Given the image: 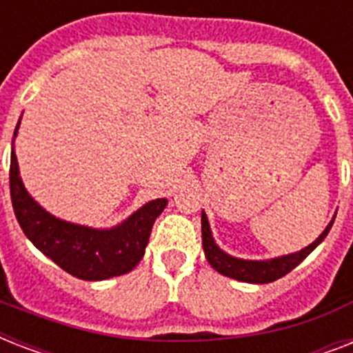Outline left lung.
Masks as SVG:
<instances>
[{
  "label": "left lung",
  "mask_w": 353,
  "mask_h": 353,
  "mask_svg": "<svg viewBox=\"0 0 353 353\" xmlns=\"http://www.w3.org/2000/svg\"><path fill=\"white\" fill-rule=\"evenodd\" d=\"M334 220L330 221L328 227L324 229L323 234L319 236L317 240L310 243L307 247H304V249H301L299 252H291V254L271 258V260H243V258H236L231 256V254H227L225 251H221L220 247L216 245L212 232H210L207 214L201 212V240H203L205 256H207L210 265L218 273L223 274V276L240 280V282H249V284H269V282L282 279L284 274L293 271L328 236L330 229L334 225Z\"/></svg>",
  "instance_id": "1"
}]
</instances>
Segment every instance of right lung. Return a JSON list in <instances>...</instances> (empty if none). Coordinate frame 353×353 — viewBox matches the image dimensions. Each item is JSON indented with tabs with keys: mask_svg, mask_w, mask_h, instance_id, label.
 Wrapping results in <instances>:
<instances>
[{
	"mask_svg": "<svg viewBox=\"0 0 353 353\" xmlns=\"http://www.w3.org/2000/svg\"><path fill=\"white\" fill-rule=\"evenodd\" d=\"M18 128L19 122L14 137L18 135ZM8 176L14 214L25 236L47 258L80 280H106L130 273L144 256L152 225L168 203L165 198L152 199L121 225L93 229L60 220L30 198L19 177L14 139Z\"/></svg>",
	"mask_w": 353,
	"mask_h": 353,
	"instance_id": "1",
	"label": "right lung"
}]
</instances>
